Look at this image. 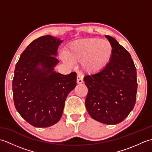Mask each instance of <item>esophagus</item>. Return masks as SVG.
<instances>
[{
	"label": "esophagus",
	"mask_w": 152,
	"mask_h": 152,
	"mask_svg": "<svg viewBox=\"0 0 152 152\" xmlns=\"http://www.w3.org/2000/svg\"><path fill=\"white\" fill-rule=\"evenodd\" d=\"M83 76L81 73H78L77 75V83H82L83 82Z\"/></svg>",
	"instance_id": "1"
}]
</instances>
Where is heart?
Instances as JSON below:
<instances>
[{"label":"heart","instance_id":"heart-1","mask_svg":"<svg viewBox=\"0 0 152 152\" xmlns=\"http://www.w3.org/2000/svg\"><path fill=\"white\" fill-rule=\"evenodd\" d=\"M114 47L107 40L83 38L70 43L63 57L67 64L82 63V69L89 74L101 72L112 60Z\"/></svg>","mask_w":152,"mask_h":152}]
</instances>
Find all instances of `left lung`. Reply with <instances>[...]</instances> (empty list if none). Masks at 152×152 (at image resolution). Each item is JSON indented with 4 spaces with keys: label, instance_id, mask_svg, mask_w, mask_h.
<instances>
[{
    "label": "left lung",
    "instance_id": "1",
    "mask_svg": "<svg viewBox=\"0 0 152 152\" xmlns=\"http://www.w3.org/2000/svg\"><path fill=\"white\" fill-rule=\"evenodd\" d=\"M105 37L114 47V53L106 69L83 78L88 88L85 103L95 120L115 125L124 121L134 106L137 69L130 53L115 38Z\"/></svg>",
    "mask_w": 152,
    "mask_h": 152
}]
</instances>
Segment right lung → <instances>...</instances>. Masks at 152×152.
<instances>
[{"label": "right lung", "instance_id": "obj_1", "mask_svg": "<svg viewBox=\"0 0 152 152\" xmlns=\"http://www.w3.org/2000/svg\"><path fill=\"white\" fill-rule=\"evenodd\" d=\"M60 38L43 36L28 45L15 65L12 81L14 102L19 114L36 127H48L60 120L64 102L76 86V74L54 70Z\"/></svg>", "mask_w": 152, "mask_h": 152}]
</instances>
